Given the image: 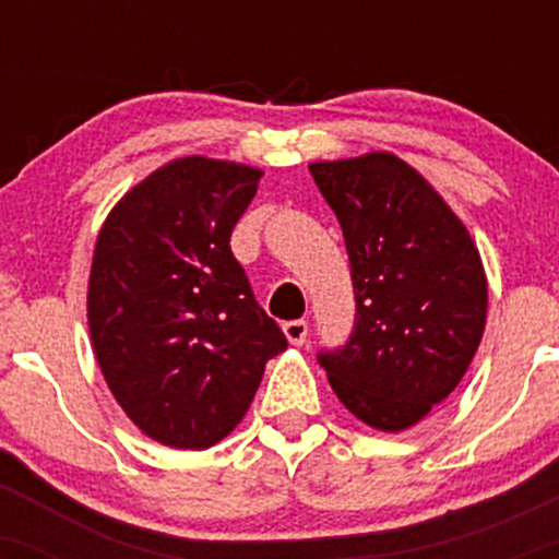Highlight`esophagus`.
Returning a JSON list of instances; mask_svg holds the SVG:
<instances>
[{
  "label": "esophagus",
  "mask_w": 559,
  "mask_h": 559,
  "mask_svg": "<svg viewBox=\"0 0 559 559\" xmlns=\"http://www.w3.org/2000/svg\"><path fill=\"white\" fill-rule=\"evenodd\" d=\"M307 323L305 320H288V323H284V336L286 342L292 346H301L307 342Z\"/></svg>",
  "instance_id": "1"
}]
</instances>
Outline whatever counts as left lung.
Segmentation results:
<instances>
[{"instance_id":"1","label":"left lung","mask_w":559,"mask_h":559,"mask_svg":"<svg viewBox=\"0 0 559 559\" xmlns=\"http://www.w3.org/2000/svg\"><path fill=\"white\" fill-rule=\"evenodd\" d=\"M342 226L357 318L320 355L338 402L376 431L413 428L457 389L489 310L471 230L428 178L391 152L310 163Z\"/></svg>"}]
</instances>
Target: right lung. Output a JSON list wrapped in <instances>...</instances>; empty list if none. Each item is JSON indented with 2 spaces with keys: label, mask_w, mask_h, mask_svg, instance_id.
I'll return each mask as SVG.
<instances>
[{
  "label": "right lung",
  "mask_w": 559,
  "mask_h": 559,
  "mask_svg": "<svg viewBox=\"0 0 559 559\" xmlns=\"http://www.w3.org/2000/svg\"><path fill=\"white\" fill-rule=\"evenodd\" d=\"M262 170L176 157L126 191L96 234L86 318L96 362L141 433L215 447L286 349L230 254Z\"/></svg>",
  "instance_id": "right-lung-1"
}]
</instances>
